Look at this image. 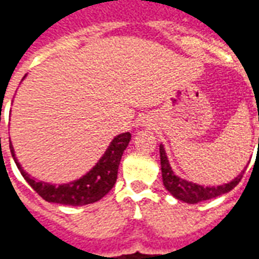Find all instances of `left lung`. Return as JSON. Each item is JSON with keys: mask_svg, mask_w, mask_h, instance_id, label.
Here are the masks:
<instances>
[{"mask_svg": "<svg viewBox=\"0 0 259 259\" xmlns=\"http://www.w3.org/2000/svg\"><path fill=\"white\" fill-rule=\"evenodd\" d=\"M159 157H161V170H162V182L165 189L178 200L185 201L189 204H197L201 201L211 200V198L219 197L225 193H229L239 185V182L243 178V175H239L228 185L218 186V187H204V186L195 185V183L178 178L169 166L168 158L165 155V150L162 146H159ZM243 174H244V170H243Z\"/></svg>", "mask_w": 259, "mask_h": 259, "instance_id": "left-lung-1", "label": "left lung"}]
</instances>
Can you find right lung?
Instances as JSON below:
<instances>
[{
  "label": "right lung",
  "instance_id": "add662e5",
  "mask_svg": "<svg viewBox=\"0 0 259 259\" xmlns=\"http://www.w3.org/2000/svg\"><path fill=\"white\" fill-rule=\"evenodd\" d=\"M132 135L129 132L123 135L116 136L108 147L105 154L102 155L100 162L97 163L90 172L84 175L81 179L72 182L69 185L54 186L44 183V182H37L31 179L29 175L22 169L19 162L16 161L12 146L11 152L14 157L16 166L19 168L20 174L25 178V180L31 186V189L36 191L37 194L42 197L48 202H57L62 205H85V204H93L96 201L101 200L108 191L111 190L118 178V168L120 163V158L123 155V151L129 144Z\"/></svg>",
  "mask_w": 259,
  "mask_h": 259
}]
</instances>
